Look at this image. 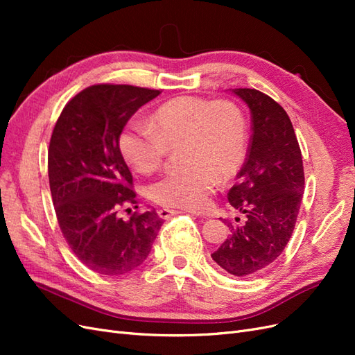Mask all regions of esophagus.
I'll return each mask as SVG.
<instances>
[{"mask_svg":"<svg viewBox=\"0 0 355 355\" xmlns=\"http://www.w3.org/2000/svg\"><path fill=\"white\" fill-rule=\"evenodd\" d=\"M179 211L178 210H171V209H159L158 210V216L161 219H170L171 216H175V214H178Z\"/></svg>","mask_w":355,"mask_h":355,"instance_id":"1","label":"esophagus"}]
</instances>
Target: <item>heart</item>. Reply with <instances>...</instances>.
Instances as JSON below:
<instances>
[{
    "label": "heart",
    "instance_id": "heart-1",
    "mask_svg": "<svg viewBox=\"0 0 355 355\" xmlns=\"http://www.w3.org/2000/svg\"><path fill=\"white\" fill-rule=\"evenodd\" d=\"M124 159L137 173L157 170L168 149L184 167L149 187V197L164 207L204 210L219 182L239 173L249 145L243 111L231 101L196 96L171 99L153 112L149 124L128 123L118 139Z\"/></svg>",
    "mask_w": 355,
    "mask_h": 355
}]
</instances>
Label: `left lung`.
I'll use <instances>...</instances> for the list:
<instances>
[{"label": "left lung", "instance_id": "1", "mask_svg": "<svg viewBox=\"0 0 355 355\" xmlns=\"http://www.w3.org/2000/svg\"><path fill=\"white\" fill-rule=\"evenodd\" d=\"M252 114V137L239 182L228 192L231 206L244 214L227 220L228 239L211 253L234 277L263 271L287 245L304 196V164L286 111L254 89H232Z\"/></svg>", "mask_w": 355, "mask_h": 355}]
</instances>
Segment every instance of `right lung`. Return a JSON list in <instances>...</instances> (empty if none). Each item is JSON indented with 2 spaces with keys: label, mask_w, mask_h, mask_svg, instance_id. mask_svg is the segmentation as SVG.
Wrapping results in <instances>:
<instances>
[{
  "label": "right lung",
  "mask_w": 355,
  "mask_h": 355,
  "mask_svg": "<svg viewBox=\"0 0 355 355\" xmlns=\"http://www.w3.org/2000/svg\"><path fill=\"white\" fill-rule=\"evenodd\" d=\"M158 94L135 85H92L67 103L53 130L49 180L59 227L94 272L121 275L141 266L163 225L155 209L127 220L118 214L137 202L118 139L132 115Z\"/></svg>",
  "instance_id": "1"
}]
</instances>
